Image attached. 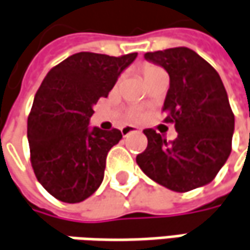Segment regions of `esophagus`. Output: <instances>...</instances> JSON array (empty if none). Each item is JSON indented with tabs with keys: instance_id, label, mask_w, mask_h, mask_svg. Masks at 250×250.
I'll return each mask as SVG.
<instances>
[{
	"instance_id": "1",
	"label": "esophagus",
	"mask_w": 250,
	"mask_h": 250,
	"mask_svg": "<svg viewBox=\"0 0 250 250\" xmlns=\"http://www.w3.org/2000/svg\"><path fill=\"white\" fill-rule=\"evenodd\" d=\"M120 131H122V134L123 136H128L130 133H134V131H138V128L134 127V125H123L122 128H120Z\"/></svg>"
}]
</instances>
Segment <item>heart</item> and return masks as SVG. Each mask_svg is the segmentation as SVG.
Masks as SVG:
<instances>
[{"instance_id":"heart-1","label":"heart","mask_w":250,"mask_h":250,"mask_svg":"<svg viewBox=\"0 0 250 250\" xmlns=\"http://www.w3.org/2000/svg\"><path fill=\"white\" fill-rule=\"evenodd\" d=\"M159 70H162V68L155 65V64H151V62H146V64L141 67V72H143L144 80H148L152 74H155V72ZM127 116H128L130 120H138V119L141 117V110H140V107H131V109L128 110Z\"/></svg>"}]
</instances>
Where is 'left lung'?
<instances>
[{
	"instance_id": "obj_1",
	"label": "left lung",
	"mask_w": 250,
	"mask_h": 250,
	"mask_svg": "<svg viewBox=\"0 0 250 250\" xmlns=\"http://www.w3.org/2000/svg\"><path fill=\"white\" fill-rule=\"evenodd\" d=\"M168 71L170 86L162 107L165 123L175 125L173 141L144 130L146 151L136 158L148 178L175 191L210 183L232 148L233 113L218 72L188 47L146 53Z\"/></svg>"
}]
</instances>
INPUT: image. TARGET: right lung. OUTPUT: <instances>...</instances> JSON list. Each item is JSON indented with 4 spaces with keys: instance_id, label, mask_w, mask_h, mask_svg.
<instances>
[{
    "instance_id": "add662e5",
    "label": "right lung",
    "mask_w": 250,
    "mask_h": 250,
    "mask_svg": "<svg viewBox=\"0 0 250 250\" xmlns=\"http://www.w3.org/2000/svg\"><path fill=\"white\" fill-rule=\"evenodd\" d=\"M136 57L81 51L53 67L42 82L27 117L30 164L57 200L80 203L102 183L107 152L122 133L89 130L92 106L109 95Z\"/></svg>"
}]
</instances>
